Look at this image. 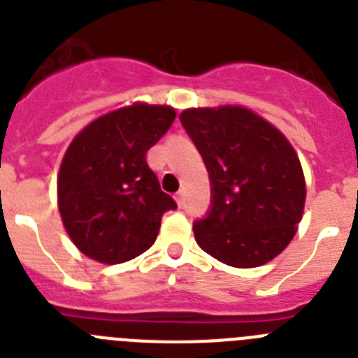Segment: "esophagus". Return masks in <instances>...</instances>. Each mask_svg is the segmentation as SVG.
<instances>
[{
  "mask_svg": "<svg viewBox=\"0 0 358 358\" xmlns=\"http://www.w3.org/2000/svg\"><path fill=\"white\" fill-rule=\"evenodd\" d=\"M175 200H176V203H178V207H182V205H183V191L176 192Z\"/></svg>",
  "mask_w": 358,
  "mask_h": 358,
  "instance_id": "34e87169",
  "label": "esophagus"
}]
</instances>
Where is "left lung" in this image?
<instances>
[{
    "label": "left lung",
    "instance_id": "left-lung-1",
    "mask_svg": "<svg viewBox=\"0 0 358 358\" xmlns=\"http://www.w3.org/2000/svg\"><path fill=\"white\" fill-rule=\"evenodd\" d=\"M209 171L213 207L194 223L201 250L236 268H254L288 247L301 222L306 182L294 145L239 104L180 115Z\"/></svg>",
    "mask_w": 358,
    "mask_h": 358
}]
</instances>
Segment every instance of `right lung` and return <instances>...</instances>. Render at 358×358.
Wrapping results in <instances>:
<instances>
[{
	"label": "right lung",
	"instance_id": "1",
	"mask_svg": "<svg viewBox=\"0 0 358 358\" xmlns=\"http://www.w3.org/2000/svg\"><path fill=\"white\" fill-rule=\"evenodd\" d=\"M176 117L166 104L133 102L101 115L76 135L57 175V207L80 252L104 265L141 256L162 216L176 209L145 155Z\"/></svg>",
	"mask_w": 358,
	"mask_h": 358
}]
</instances>
